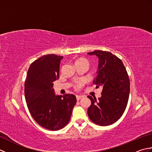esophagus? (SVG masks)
Wrapping results in <instances>:
<instances>
[{
  "mask_svg": "<svg viewBox=\"0 0 152 152\" xmlns=\"http://www.w3.org/2000/svg\"><path fill=\"white\" fill-rule=\"evenodd\" d=\"M82 98H83V96L76 95V99H77V101H79V100H80Z\"/></svg>",
  "mask_w": 152,
  "mask_h": 152,
  "instance_id": "34e87169",
  "label": "esophagus"
}]
</instances>
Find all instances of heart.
<instances>
[{"mask_svg":"<svg viewBox=\"0 0 152 152\" xmlns=\"http://www.w3.org/2000/svg\"><path fill=\"white\" fill-rule=\"evenodd\" d=\"M81 61H86V62L88 63V61H87L86 59H83V58H81V59H78V61H76V63H77V62H81ZM83 84V82H82V81L78 82L75 85V86H74V88H75L77 89H78L80 88H81V87L82 86Z\"/></svg>","mask_w":152,"mask_h":152,"instance_id":"b5f03b06","label":"heart"}]
</instances>
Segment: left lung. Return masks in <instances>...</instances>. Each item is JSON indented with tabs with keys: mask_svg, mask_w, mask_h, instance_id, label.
Here are the masks:
<instances>
[{
	"mask_svg": "<svg viewBox=\"0 0 152 152\" xmlns=\"http://www.w3.org/2000/svg\"><path fill=\"white\" fill-rule=\"evenodd\" d=\"M99 58V66L93 83L102 88L101 96L96 100L88 96L91 104L88 109L94 124L107 126L121 117L127 107L130 92L129 78L120 59L109 51L95 50L88 53Z\"/></svg>",
	"mask_w": 152,
	"mask_h": 152,
	"instance_id": "1",
	"label": "left lung"
}]
</instances>
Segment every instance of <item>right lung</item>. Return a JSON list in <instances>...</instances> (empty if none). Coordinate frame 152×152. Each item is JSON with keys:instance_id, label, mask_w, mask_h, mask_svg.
Here are the masks:
<instances>
[{"instance_id": "right-lung-1", "label": "right lung", "mask_w": 152, "mask_h": 152, "mask_svg": "<svg viewBox=\"0 0 152 152\" xmlns=\"http://www.w3.org/2000/svg\"><path fill=\"white\" fill-rule=\"evenodd\" d=\"M63 58L48 54L34 61L28 70L25 82V97L32 117L50 131L65 127L76 103L75 95H56L53 89V82L59 78Z\"/></svg>"}]
</instances>
